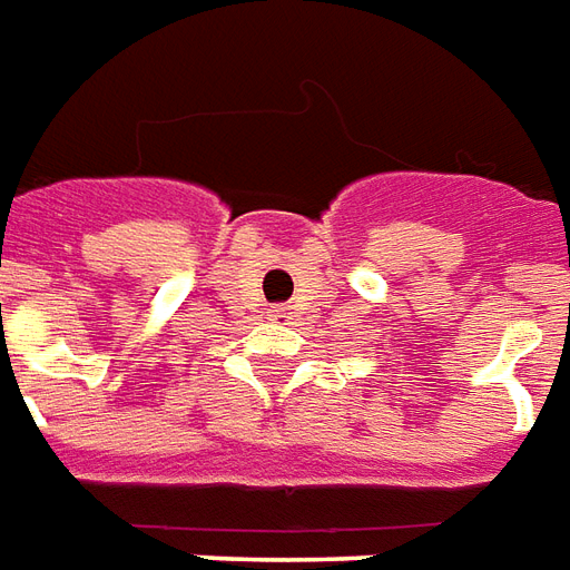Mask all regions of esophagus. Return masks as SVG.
Listing matches in <instances>:
<instances>
[{"label":"esophagus","instance_id":"34e87169","mask_svg":"<svg viewBox=\"0 0 570 570\" xmlns=\"http://www.w3.org/2000/svg\"><path fill=\"white\" fill-rule=\"evenodd\" d=\"M268 317H272L274 323H277V320H286V314H284V311H272V314H268Z\"/></svg>","mask_w":570,"mask_h":570}]
</instances>
